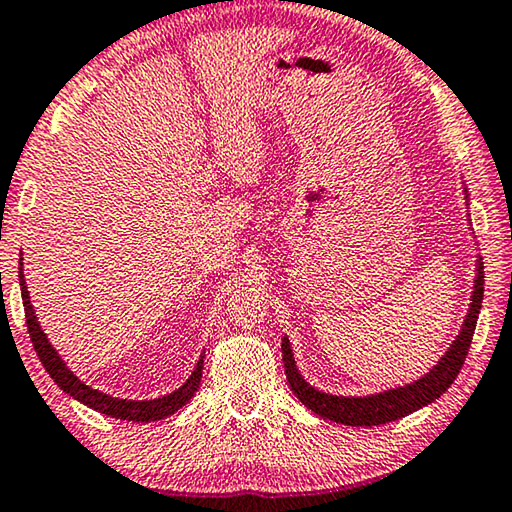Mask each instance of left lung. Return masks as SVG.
<instances>
[{
  "label": "left lung",
  "mask_w": 512,
  "mask_h": 512,
  "mask_svg": "<svg viewBox=\"0 0 512 512\" xmlns=\"http://www.w3.org/2000/svg\"><path fill=\"white\" fill-rule=\"evenodd\" d=\"M483 262L476 264V280H474V293L470 302V311H467L465 325L454 341L452 348L438 361V366L433 368L429 375L409 384L404 388H393V391L370 395V397H336L325 395L311 388L305 379L298 375L296 361L289 348V341H282V361L284 372H287V381L291 391L296 393L298 400L318 413L320 418L334 420L341 424H350V427H377V424H386L393 420H400L404 415L422 409L424 404L438 400L449 386L454 384V379L463 368V361L467 357V350L472 345L476 318H479V309L483 302Z\"/></svg>",
  "instance_id": "left-lung-1"
}]
</instances>
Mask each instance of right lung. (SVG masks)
<instances>
[{"mask_svg": "<svg viewBox=\"0 0 512 512\" xmlns=\"http://www.w3.org/2000/svg\"><path fill=\"white\" fill-rule=\"evenodd\" d=\"M20 287H22V302H24V318H27L33 350H36L38 359L42 361V366H45V370L49 372V377L54 379L65 393L72 395L74 400L83 402L85 406H90V409L99 411L103 415H110V418L151 422V420L167 418V415H173L178 409H183V406L192 400L194 393L198 391V384H201V377H203V359H198V366L192 372V377H189L185 384L178 388V391H173L171 395L158 397V400H149V402L117 400V397H110L106 393H99V391H94V388L85 386L81 379H76L72 372L67 370L63 359L58 357V352L54 348H51V343L47 341L45 332L40 329L36 314H33L27 284H24L22 266H20Z\"/></svg>", "mask_w": 512, "mask_h": 512, "instance_id": "right-lung-1", "label": "right lung"}]
</instances>
